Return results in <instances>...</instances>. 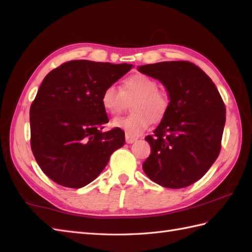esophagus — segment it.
<instances>
[{
    "instance_id": "obj_1",
    "label": "esophagus",
    "mask_w": 252,
    "mask_h": 252,
    "mask_svg": "<svg viewBox=\"0 0 252 252\" xmlns=\"http://www.w3.org/2000/svg\"><path fill=\"white\" fill-rule=\"evenodd\" d=\"M135 141H137V138H133V137L126 135V142L128 143V145H130V143H133Z\"/></svg>"
}]
</instances>
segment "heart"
<instances>
[{
    "mask_svg": "<svg viewBox=\"0 0 252 252\" xmlns=\"http://www.w3.org/2000/svg\"><path fill=\"white\" fill-rule=\"evenodd\" d=\"M156 79L145 74H133L123 80L121 89L115 85L106 86L101 94L102 107L112 115L119 114L125 99L135 97L131 103V115L116 117L112 125L124 130L130 137H139L151 123H158L168 113L171 99L165 91L158 89Z\"/></svg>",
    "mask_w": 252,
    "mask_h": 252,
    "instance_id": "obj_1",
    "label": "heart"
}]
</instances>
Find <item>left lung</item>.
<instances>
[{"instance_id":"left-lung-1","label":"left lung","mask_w":252,"mask_h":252,"mask_svg":"<svg viewBox=\"0 0 252 252\" xmlns=\"http://www.w3.org/2000/svg\"><path fill=\"white\" fill-rule=\"evenodd\" d=\"M138 70L165 86L171 106L147 136L151 153L143 162L147 176L163 187L179 189L199 181L220 151L226 109L204 71L187 61L142 65Z\"/></svg>"}]
</instances>
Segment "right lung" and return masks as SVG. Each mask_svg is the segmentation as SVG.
Listing matches in <instances>:
<instances>
[{"mask_svg": "<svg viewBox=\"0 0 252 252\" xmlns=\"http://www.w3.org/2000/svg\"><path fill=\"white\" fill-rule=\"evenodd\" d=\"M132 67L69 61L45 76L30 106V146L35 161L61 186L81 188L100 175L125 145L119 128L102 131L109 117L101 94Z\"/></svg>", "mask_w": 252, "mask_h": 252, "instance_id": "obj_1", "label": "right lung"}]
</instances>
